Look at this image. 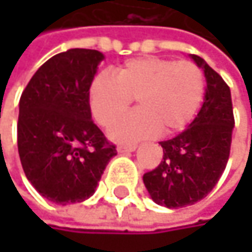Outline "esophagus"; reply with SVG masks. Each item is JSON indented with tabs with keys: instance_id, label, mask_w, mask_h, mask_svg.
I'll list each match as a JSON object with an SVG mask.
<instances>
[{
	"instance_id": "obj_1",
	"label": "esophagus",
	"mask_w": 252,
	"mask_h": 252,
	"mask_svg": "<svg viewBox=\"0 0 252 252\" xmlns=\"http://www.w3.org/2000/svg\"><path fill=\"white\" fill-rule=\"evenodd\" d=\"M135 149H137V146H135V144H128V146L121 144V146H118V147H117L118 153H128V152H134Z\"/></svg>"
}]
</instances>
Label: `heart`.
<instances>
[{
	"label": "heart",
	"mask_w": 252,
	"mask_h": 252,
	"mask_svg": "<svg viewBox=\"0 0 252 252\" xmlns=\"http://www.w3.org/2000/svg\"><path fill=\"white\" fill-rule=\"evenodd\" d=\"M206 94V76L191 61L143 57L126 61L117 77L100 73L89 87L94 121L109 126L135 97L138 109L121 117L109 134L121 143L182 131L197 115Z\"/></svg>",
	"instance_id": "1"
}]
</instances>
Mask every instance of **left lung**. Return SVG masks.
<instances>
[{"label": "left lung", "instance_id": "left-lung-1", "mask_svg": "<svg viewBox=\"0 0 252 252\" xmlns=\"http://www.w3.org/2000/svg\"><path fill=\"white\" fill-rule=\"evenodd\" d=\"M191 58L207 81L203 106L185 131L159 143L163 159L143 176L153 201L168 209L191 206L215 188L226 168L235 126L229 86L203 58Z\"/></svg>", "mask_w": 252, "mask_h": 252}]
</instances>
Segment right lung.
I'll return each instance as SVG.
<instances>
[{"label": "right lung", "instance_id": "1", "mask_svg": "<svg viewBox=\"0 0 252 252\" xmlns=\"http://www.w3.org/2000/svg\"><path fill=\"white\" fill-rule=\"evenodd\" d=\"M103 55L68 49L49 58L27 83L19 103L17 146L27 179L58 204L93 195L115 144L92 121L89 87Z\"/></svg>", "mask_w": 252, "mask_h": 252}]
</instances>
